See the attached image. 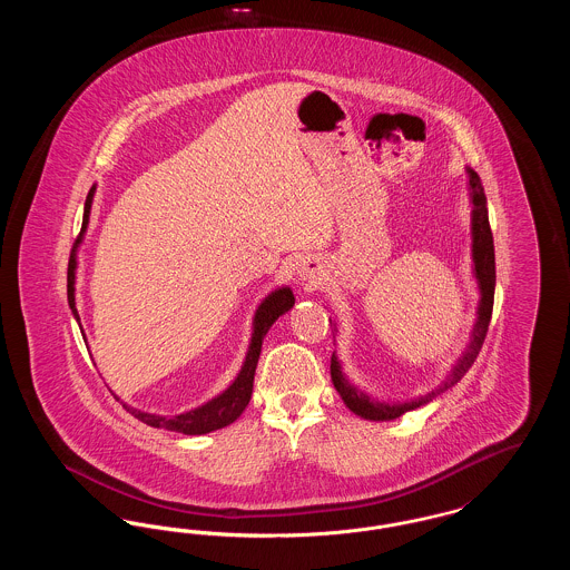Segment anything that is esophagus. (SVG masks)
Wrapping results in <instances>:
<instances>
[{
  "instance_id": "esophagus-1",
  "label": "esophagus",
  "mask_w": 570,
  "mask_h": 570,
  "mask_svg": "<svg viewBox=\"0 0 570 570\" xmlns=\"http://www.w3.org/2000/svg\"><path fill=\"white\" fill-rule=\"evenodd\" d=\"M301 275H303V279H316L318 277V263L316 261H303V265H301Z\"/></svg>"
}]
</instances>
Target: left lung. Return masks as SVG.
<instances>
[{"instance_id":"8db88e82","label":"left lung","mask_w":570,"mask_h":570,"mask_svg":"<svg viewBox=\"0 0 570 570\" xmlns=\"http://www.w3.org/2000/svg\"><path fill=\"white\" fill-rule=\"evenodd\" d=\"M470 188H472V203H474V212H472V237H474V245H472V256H474V272L481 282V305H479V321L474 325V333H472V344L461 356L460 363L453 367V372L446 376V380L434 389L432 393L416 397L407 404H384V402H376L370 400L365 393L356 391L348 380L344 379L340 363L335 358V354L331 356V380L337 389V393L342 395L344 404L353 410L354 414L370 419V421H391L402 416L407 410L414 407L425 406L428 402H432L440 393L449 391L451 386H455L465 372L472 367V363L476 361V356L483 348V342L488 337L489 321H491V312H493V291H495V254H493V235H491V226H489L488 216V198L485 191L481 186V177L470 170Z\"/></svg>"}]
</instances>
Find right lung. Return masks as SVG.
<instances>
[{"instance_id": "1", "label": "right lung", "mask_w": 570, "mask_h": 570, "mask_svg": "<svg viewBox=\"0 0 570 570\" xmlns=\"http://www.w3.org/2000/svg\"><path fill=\"white\" fill-rule=\"evenodd\" d=\"M94 190H96V188L89 190L87 200H85L81 230H85L87 219H89ZM77 244H79V239H77ZM75 269H77V258H75V249H72L70 263H68V303H70V307H72V314H75L77 321H79V312H77V305H75ZM293 305H295V295L291 293V288H279V291H275V293H272L269 297L261 303V307H258V312H256V318H254V335H252L249 353L245 356L244 367H242L239 376H237V380H235L219 397L212 400L209 404L196 407V410H190V412H186V414H179V416L147 414V412H140V410H136V407L128 406V404H124V407H126L135 419L147 423V425H151V428H163V430L179 432V434H207V432H214V430L230 425L233 421H237V416H239V414L244 412L245 406L249 404L252 389H254V372H256V363H258V356H261V346H263L265 333H267L269 326H272L284 312H288ZM115 400H117V397H115Z\"/></svg>"}]
</instances>
